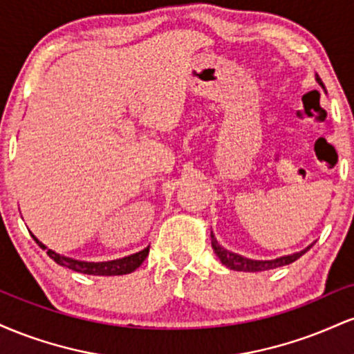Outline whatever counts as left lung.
I'll list each match as a JSON object with an SVG mask.
<instances>
[{
	"label": "left lung",
	"mask_w": 354,
	"mask_h": 354,
	"mask_svg": "<svg viewBox=\"0 0 354 354\" xmlns=\"http://www.w3.org/2000/svg\"><path fill=\"white\" fill-rule=\"evenodd\" d=\"M316 83H318L319 86L324 89L323 81H321L318 75H316ZM313 245H315V243H311L310 246H306L304 250L298 251V253L279 256V258H276V259H251V258H246V256L233 253V251L223 248L216 241V238H214L213 231H211V246H213L214 254L218 256L219 261H221L226 268H230V270L246 271V273H256V271H268V270H274V268H279V266H284V265H290V263H293L298 258H301V256L306 253V251L310 250Z\"/></svg>",
	"instance_id": "8db88e82"
}]
</instances>
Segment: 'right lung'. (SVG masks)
Segmentation results:
<instances>
[{
	"label": "right lung",
	"mask_w": 354,
	"mask_h": 354,
	"mask_svg": "<svg viewBox=\"0 0 354 354\" xmlns=\"http://www.w3.org/2000/svg\"><path fill=\"white\" fill-rule=\"evenodd\" d=\"M31 236L38 246L41 248L48 253V256L53 259V261L58 263L59 266L70 268L73 271H78V273H84V274H95V276H120V274H128L133 273L136 268H140L143 265V261L146 259V256L149 253V246H146L145 250L138 251L135 254L124 256V258L120 259H111V261H80V259L75 258H68V256L56 253L48 248L46 245H43L38 238L31 233Z\"/></svg>",
	"instance_id": "add662e5"
}]
</instances>
